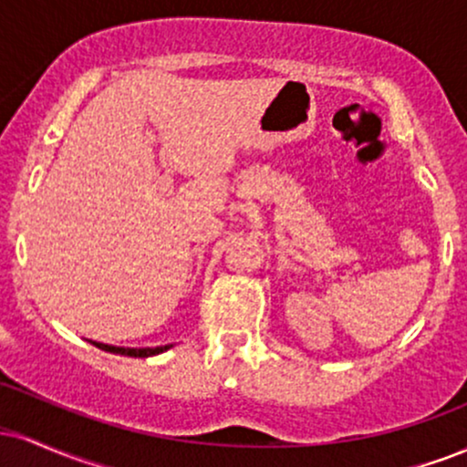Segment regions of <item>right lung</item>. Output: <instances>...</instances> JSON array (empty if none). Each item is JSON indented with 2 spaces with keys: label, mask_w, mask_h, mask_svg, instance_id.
I'll return each instance as SVG.
<instances>
[{
  "label": "right lung",
  "mask_w": 467,
  "mask_h": 467,
  "mask_svg": "<svg viewBox=\"0 0 467 467\" xmlns=\"http://www.w3.org/2000/svg\"><path fill=\"white\" fill-rule=\"evenodd\" d=\"M94 347H99V349L103 351H109V353H118V356H130V358H149V356H158V353H162L166 349H171L173 345H164V347H144V349H130V347H114V345H103V342H96V340H89Z\"/></svg>",
  "instance_id": "add662e5"
}]
</instances>
